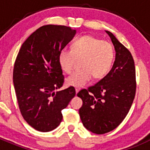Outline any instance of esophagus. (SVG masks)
<instances>
[{"mask_svg":"<svg viewBox=\"0 0 150 150\" xmlns=\"http://www.w3.org/2000/svg\"><path fill=\"white\" fill-rule=\"evenodd\" d=\"M75 90H76V93L77 94L78 92H79V90H80V88H79V87H76V88H75Z\"/></svg>","mask_w":150,"mask_h":150,"instance_id":"esophagus-1","label":"esophagus"}]
</instances>
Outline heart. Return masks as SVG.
I'll return each mask as SVG.
<instances>
[{"label":"heart","instance_id":"1","mask_svg":"<svg viewBox=\"0 0 150 150\" xmlns=\"http://www.w3.org/2000/svg\"><path fill=\"white\" fill-rule=\"evenodd\" d=\"M115 59L114 48L110 43L86 35L73 42L71 50L63 49L59 53L58 61L61 68L66 74H71L76 60H80L81 69L67 78L68 86L82 87L91 76L95 79L104 77L112 68Z\"/></svg>","mask_w":150,"mask_h":150}]
</instances>
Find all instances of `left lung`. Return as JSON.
<instances>
[{"instance_id":"obj_1","label":"left lung","mask_w":150,"mask_h":150,"mask_svg":"<svg viewBox=\"0 0 150 150\" xmlns=\"http://www.w3.org/2000/svg\"><path fill=\"white\" fill-rule=\"evenodd\" d=\"M106 32L116 50L113 66L100 81L77 94L83 100L79 110L82 122L96 134L110 132L120 125L128 114L136 93L133 57L112 33Z\"/></svg>"}]
</instances>
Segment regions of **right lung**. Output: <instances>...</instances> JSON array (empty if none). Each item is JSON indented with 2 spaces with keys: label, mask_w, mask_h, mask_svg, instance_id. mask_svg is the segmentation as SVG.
<instances>
[{
  "label": "right lung",
  "mask_w": 150,
  "mask_h": 150,
  "mask_svg": "<svg viewBox=\"0 0 150 150\" xmlns=\"http://www.w3.org/2000/svg\"><path fill=\"white\" fill-rule=\"evenodd\" d=\"M76 30L47 25L29 36L19 50L14 68L13 84L21 114L29 125L41 132L52 131L62 120V110L76 95L63 86L59 52L74 38Z\"/></svg>",
  "instance_id": "1"
}]
</instances>
